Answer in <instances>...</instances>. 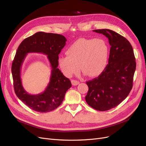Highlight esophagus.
I'll list each match as a JSON object with an SVG mask.
<instances>
[{"instance_id": "34e87169", "label": "esophagus", "mask_w": 146, "mask_h": 146, "mask_svg": "<svg viewBox=\"0 0 146 146\" xmlns=\"http://www.w3.org/2000/svg\"><path fill=\"white\" fill-rule=\"evenodd\" d=\"M71 83L72 85H74V86H76V85H78L79 83H80V82H79L78 81H77V80H71Z\"/></svg>"}]
</instances>
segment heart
I'll use <instances>...</instances> for the list:
<instances>
[{
    "label": "heart",
    "instance_id": "b5f03b06",
    "mask_svg": "<svg viewBox=\"0 0 146 146\" xmlns=\"http://www.w3.org/2000/svg\"><path fill=\"white\" fill-rule=\"evenodd\" d=\"M67 56L58 58L63 72L71 76L79 70L91 77H98L107 68L109 47L104 39L81 38L70 45L66 52Z\"/></svg>",
    "mask_w": 146,
    "mask_h": 146
}]
</instances>
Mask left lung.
I'll return each mask as SVG.
<instances>
[{"label": "left lung", "mask_w": 146, "mask_h": 146, "mask_svg": "<svg viewBox=\"0 0 146 146\" xmlns=\"http://www.w3.org/2000/svg\"><path fill=\"white\" fill-rule=\"evenodd\" d=\"M108 39L110 45L108 64L104 72L86 82V103L98 111L116 107L124 100L133 86L136 69L135 57L130 42L109 29L94 30Z\"/></svg>", "instance_id": "8db88e82"}]
</instances>
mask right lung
Here are the masks:
<instances>
[{"mask_svg":"<svg viewBox=\"0 0 146 146\" xmlns=\"http://www.w3.org/2000/svg\"><path fill=\"white\" fill-rule=\"evenodd\" d=\"M66 41L61 35L39 32L25 38L17 48L11 66L13 86L17 98L34 111L47 113L56 109L62 103L66 92L72 86L69 79L57 68L58 55ZM29 52H41L47 55L52 68L50 83L45 90L38 95L29 94L21 84V66Z\"/></svg>","mask_w":146,"mask_h":146,"instance_id":"1","label":"right lung"}]
</instances>
